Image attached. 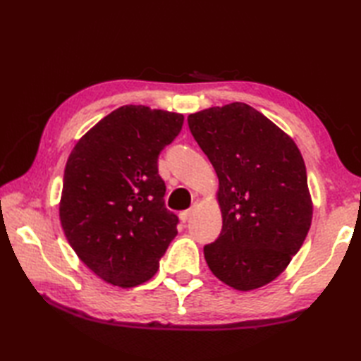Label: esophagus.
<instances>
[{
  "mask_svg": "<svg viewBox=\"0 0 361 361\" xmlns=\"http://www.w3.org/2000/svg\"><path fill=\"white\" fill-rule=\"evenodd\" d=\"M192 214H194V208H190V209H188V211H183L181 214H180V219H181V221L183 224H186V221L192 217Z\"/></svg>",
  "mask_w": 361,
  "mask_h": 361,
  "instance_id": "esophagus-1",
  "label": "esophagus"
}]
</instances>
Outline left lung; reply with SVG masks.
I'll list each match as a JSON object with an SVG mask.
<instances>
[{
	"instance_id": "left-lung-1",
	"label": "left lung",
	"mask_w": 361,
	"mask_h": 361,
	"mask_svg": "<svg viewBox=\"0 0 361 361\" xmlns=\"http://www.w3.org/2000/svg\"><path fill=\"white\" fill-rule=\"evenodd\" d=\"M219 178V239L204 247L212 274L250 291L274 281L302 247L313 203L296 142L243 102L188 116Z\"/></svg>"
}]
</instances>
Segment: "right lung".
<instances>
[{"label": "right lung", "instance_id": "1", "mask_svg": "<svg viewBox=\"0 0 361 361\" xmlns=\"http://www.w3.org/2000/svg\"><path fill=\"white\" fill-rule=\"evenodd\" d=\"M180 113L119 106L83 135L66 161L59 217L75 255L102 281L132 288L155 276L176 231L158 157Z\"/></svg>", "mask_w": 361, "mask_h": 361}]
</instances>
